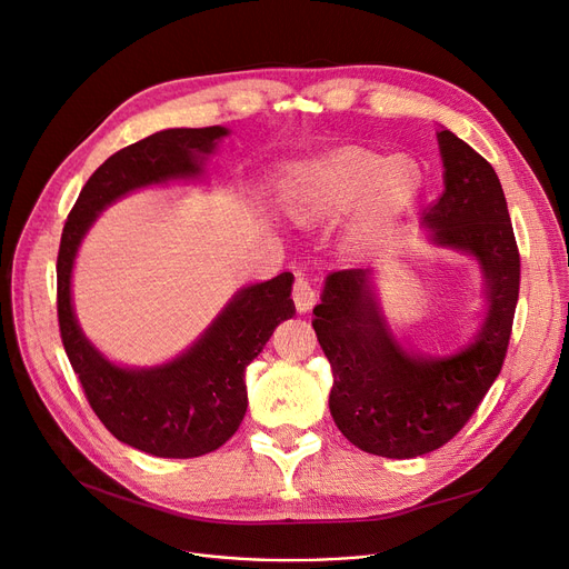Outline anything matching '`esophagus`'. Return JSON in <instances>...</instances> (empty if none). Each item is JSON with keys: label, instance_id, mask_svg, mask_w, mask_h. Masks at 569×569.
Returning <instances> with one entry per match:
<instances>
[{"label": "esophagus", "instance_id": "esophagus-1", "mask_svg": "<svg viewBox=\"0 0 569 569\" xmlns=\"http://www.w3.org/2000/svg\"><path fill=\"white\" fill-rule=\"evenodd\" d=\"M292 302H295V309L300 313H307L316 305V290L305 277L297 279L292 286Z\"/></svg>", "mask_w": 569, "mask_h": 569}]
</instances>
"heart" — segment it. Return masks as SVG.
Instances as JSON below:
<instances>
[{"label":"heart","mask_w":569,"mask_h":569,"mask_svg":"<svg viewBox=\"0 0 569 569\" xmlns=\"http://www.w3.org/2000/svg\"><path fill=\"white\" fill-rule=\"evenodd\" d=\"M420 191L422 170L412 159L350 147L297 168L283 204L290 219L302 226L335 221L355 207L346 249L362 256L401 223Z\"/></svg>","instance_id":"b5f03b06"}]
</instances>
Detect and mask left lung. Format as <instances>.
Segmentation results:
<instances>
[{"instance_id":"8db88e82","label":"left lung","mask_w":569,"mask_h":569,"mask_svg":"<svg viewBox=\"0 0 569 569\" xmlns=\"http://www.w3.org/2000/svg\"><path fill=\"white\" fill-rule=\"evenodd\" d=\"M445 191L425 223L431 242L480 262L487 316L459 352H408L387 325L373 269H341L325 279L313 330L330 360V412L360 450L412 459L450 442L502 369L519 300L521 260L500 179L452 131H438Z\"/></svg>"}]
</instances>
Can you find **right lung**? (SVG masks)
<instances>
[{
	"mask_svg": "<svg viewBox=\"0 0 569 569\" xmlns=\"http://www.w3.org/2000/svg\"><path fill=\"white\" fill-rule=\"evenodd\" d=\"M223 136V127L168 129L119 149L87 179L57 253L59 335L84 397L117 440L152 457H202L232 438L249 403L244 371L277 325L295 313V277L283 272L237 290L204 335L172 362L127 369L106 360L82 335L71 305V272L82 237L108 204L149 184L200 177Z\"/></svg>",
	"mask_w": 569,
	"mask_h": 569,
	"instance_id": "obj_1",
	"label": "right lung"
}]
</instances>
